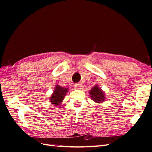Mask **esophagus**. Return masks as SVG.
Returning <instances> with one entry per match:
<instances>
[{"label":"esophagus","mask_w":152,"mask_h":152,"mask_svg":"<svg viewBox=\"0 0 152 152\" xmlns=\"http://www.w3.org/2000/svg\"><path fill=\"white\" fill-rule=\"evenodd\" d=\"M75 87L77 89H80L82 87V85L80 84H75Z\"/></svg>","instance_id":"1"}]
</instances>
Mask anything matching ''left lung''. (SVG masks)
Segmentation results:
<instances>
[{
  "mask_svg": "<svg viewBox=\"0 0 152 152\" xmlns=\"http://www.w3.org/2000/svg\"><path fill=\"white\" fill-rule=\"evenodd\" d=\"M89 95L92 100L96 103H102L105 101V93L98 84L92 87L89 91Z\"/></svg>",
  "mask_w": 152,
  "mask_h": 152,
  "instance_id": "8db88e82",
  "label": "left lung"
}]
</instances>
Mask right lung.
Listing matches in <instances>:
<instances>
[{
	"label": "right lung",
	"instance_id": "obj_1",
	"mask_svg": "<svg viewBox=\"0 0 152 152\" xmlns=\"http://www.w3.org/2000/svg\"><path fill=\"white\" fill-rule=\"evenodd\" d=\"M68 92V89L66 87H63L58 84L56 85L53 94L49 98L50 103H51L55 107L60 106Z\"/></svg>",
	"mask_w": 152,
	"mask_h": 152
}]
</instances>
